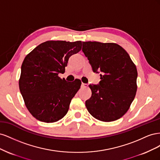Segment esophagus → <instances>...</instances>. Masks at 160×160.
<instances>
[{"label":"esophagus","mask_w":160,"mask_h":160,"mask_svg":"<svg viewBox=\"0 0 160 160\" xmlns=\"http://www.w3.org/2000/svg\"><path fill=\"white\" fill-rule=\"evenodd\" d=\"M81 87H82V88H88V84H85V83H82Z\"/></svg>","instance_id":"esophagus-1"}]
</instances>
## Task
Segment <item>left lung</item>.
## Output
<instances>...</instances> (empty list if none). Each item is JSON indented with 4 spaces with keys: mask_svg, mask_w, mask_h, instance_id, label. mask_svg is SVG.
<instances>
[{
    "mask_svg": "<svg viewBox=\"0 0 160 160\" xmlns=\"http://www.w3.org/2000/svg\"><path fill=\"white\" fill-rule=\"evenodd\" d=\"M82 51L93 72H101L99 84L89 85L92 94L85 101L87 109L101 122L121 118L136 94V66L126 51L116 43L83 42Z\"/></svg>",
    "mask_w": 160,
    "mask_h": 160,
    "instance_id": "left-lung-1",
    "label": "left lung"
}]
</instances>
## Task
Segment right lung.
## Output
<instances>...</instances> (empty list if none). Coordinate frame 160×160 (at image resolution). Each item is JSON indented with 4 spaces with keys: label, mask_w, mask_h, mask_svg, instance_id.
I'll return each mask as SVG.
<instances>
[{
    "label": "right lung",
    "mask_w": 160,
    "mask_h": 160,
    "mask_svg": "<svg viewBox=\"0 0 160 160\" xmlns=\"http://www.w3.org/2000/svg\"><path fill=\"white\" fill-rule=\"evenodd\" d=\"M81 41H48L25 57L18 85L28 111L34 118L53 123L67 114L72 98L80 89L81 80L61 79L69 57L81 49Z\"/></svg>",
    "instance_id": "obj_1"
}]
</instances>
